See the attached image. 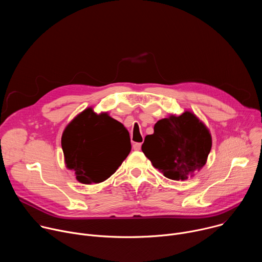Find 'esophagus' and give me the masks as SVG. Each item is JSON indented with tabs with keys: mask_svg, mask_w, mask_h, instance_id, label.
Listing matches in <instances>:
<instances>
[{
	"mask_svg": "<svg viewBox=\"0 0 262 262\" xmlns=\"http://www.w3.org/2000/svg\"><path fill=\"white\" fill-rule=\"evenodd\" d=\"M141 147H142V143H135V144L133 145L134 150H140Z\"/></svg>",
	"mask_w": 262,
	"mask_h": 262,
	"instance_id": "obj_1",
	"label": "esophagus"
}]
</instances>
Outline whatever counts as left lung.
I'll use <instances>...</instances> for the list:
<instances>
[{
  "label": "left lung",
  "mask_w": 262,
  "mask_h": 262,
  "mask_svg": "<svg viewBox=\"0 0 262 262\" xmlns=\"http://www.w3.org/2000/svg\"><path fill=\"white\" fill-rule=\"evenodd\" d=\"M154 129L152 135L145 137L142 151L165 177L186 180L204 167L211 149V135L193 112L171 114L159 120Z\"/></svg>",
  "instance_id": "1"
}]
</instances>
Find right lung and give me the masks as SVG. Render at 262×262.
<instances>
[{
  "label": "right lung",
  "mask_w": 262,
  "mask_h": 262,
  "mask_svg": "<svg viewBox=\"0 0 262 262\" xmlns=\"http://www.w3.org/2000/svg\"><path fill=\"white\" fill-rule=\"evenodd\" d=\"M61 145L66 168L84 184L99 183L113 175L130 151L122 123L87 107L65 127Z\"/></svg>",
  "instance_id": "add662e5"
}]
</instances>
